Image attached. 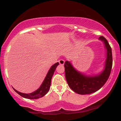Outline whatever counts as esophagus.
Masks as SVG:
<instances>
[{"label":"esophagus","mask_w":121,"mask_h":121,"mask_svg":"<svg viewBox=\"0 0 121 121\" xmlns=\"http://www.w3.org/2000/svg\"><path fill=\"white\" fill-rule=\"evenodd\" d=\"M59 62L60 64V65H64V63H65V61L64 60H62V59H61V60H60Z\"/></svg>","instance_id":"obj_1"}]
</instances>
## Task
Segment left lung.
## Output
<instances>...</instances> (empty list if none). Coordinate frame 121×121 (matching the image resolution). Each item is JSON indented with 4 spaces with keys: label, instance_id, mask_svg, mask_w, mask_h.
Wrapping results in <instances>:
<instances>
[{
    "label": "left lung",
    "instance_id": "8db88e82",
    "mask_svg": "<svg viewBox=\"0 0 121 121\" xmlns=\"http://www.w3.org/2000/svg\"><path fill=\"white\" fill-rule=\"evenodd\" d=\"M104 43L106 49V59L104 69L95 74H86L76 69L68 61L65 62V78L69 86L79 94H89L95 92L102 87L109 78L113 64L112 48L107 40L103 36L98 39Z\"/></svg>",
    "mask_w": 121,
    "mask_h": 121
}]
</instances>
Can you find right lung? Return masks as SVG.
<instances>
[{"label":"right lung","instance_id":"right-lung-1","mask_svg":"<svg viewBox=\"0 0 121 121\" xmlns=\"http://www.w3.org/2000/svg\"><path fill=\"white\" fill-rule=\"evenodd\" d=\"M59 62H56V63L53 65L50 68L49 70H48V73H47L46 76H45V78H44L42 84H41L40 86L37 89L36 91H33V92L30 93H22L16 91L15 89L13 87V90L17 94H19V95H21L22 97H24L25 98L34 99L41 98V97L44 96L48 92V91H49L50 86H51V80H52V76L53 75V73L55 72V70H56L57 66L59 65Z\"/></svg>","mask_w":121,"mask_h":121}]
</instances>
